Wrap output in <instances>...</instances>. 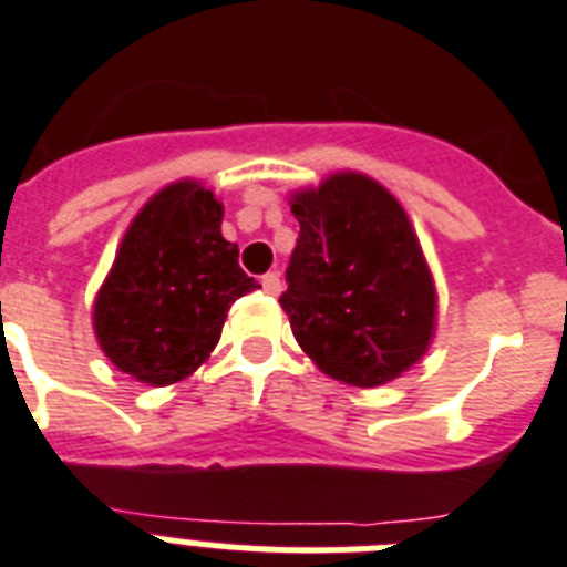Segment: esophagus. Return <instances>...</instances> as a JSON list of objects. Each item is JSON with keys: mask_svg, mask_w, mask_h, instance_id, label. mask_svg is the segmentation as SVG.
I'll return each instance as SVG.
<instances>
[{"mask_svg": "<svg viewBox=\"0 0 567 567\" xmlns=\"http://www.w3.org/2000/svg\"><path fill=\"white\" fill-rule=\"evenodd\" d=\"M262 290L268 296H277L279 290H282V279H279V274H265V277H262Z\"/></svg>", "mask_w": 567, "mask_h": 567, "instance_id": "obj_1", "label": "esophagus"}]
</instances>
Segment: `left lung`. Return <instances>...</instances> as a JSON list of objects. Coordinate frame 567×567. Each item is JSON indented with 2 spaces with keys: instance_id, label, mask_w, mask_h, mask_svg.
I'll list each match as a JSON object with an SVG mask.
<instances>
[{
  "instance_id": "1",
  "label": "left lung",
  "mask_w": 567,
  "mask_h": 567,
  "mask_svg": "<svg viewBox=\"0 0 567 567\" xmlns=\"http://www.w3.org/2000/svg\"><path fill=\"white\" fill-rule=\"evenodd\" d=\"M299 220L279 305L310 361L341 384L381 386L435 339L437 288L410 214L364 172L288 197Z\"/></svg>"
}]
</instances>
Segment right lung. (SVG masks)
<instances>
[{
	"instance_id": "right-lung-1",
	"label": "right lung",
	"mask_w": 567,
	"mask_h": 567,
	"mask_svg": "<svg viewBox=\"0 0 567 567\" xmlns=\"http://www.w3.org/2000/svg\"><path fill=\"white\" fill-rule=\"evenodd\" d=\"M223 203L200 181L163 186L132 217L93 302L106 359L150 386L183 381L212 355L234 299L259 288L220 231Z\"/></svg>"
}]
</instances>
